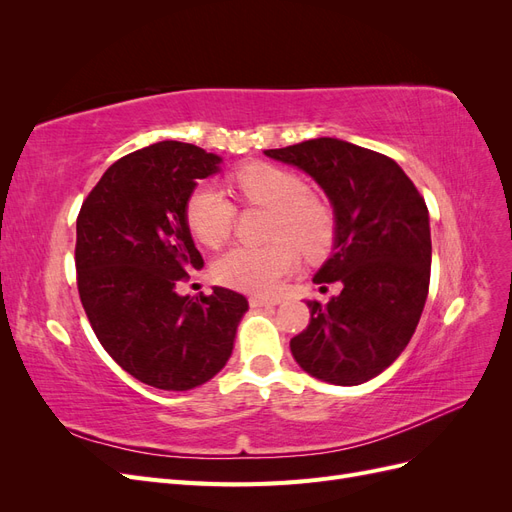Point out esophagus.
<instances>
[{
  "label": "esophagus",
  "instance_id": "obj_1",
  "mask_svg": "<svg viewBox=\"0 0 512 512\" xmlns=\"http://www.w3.org/2000/svg\"><path fill=\"white\" fill-rule=\"evenodd\" d=\"M280 303V299H267V297H250V305L252 307H273V305H277Z\"/></svg>",
  "mask_w": 512,
  "mask_h": 512
}]
</instances>
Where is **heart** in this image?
I'll return each mask as SVG.
<instances>
[{
  "instance_id": "heart-1",
  "label": "heart",
  "mask_w": 512,
  "mask_h": 512,
  "mask_svg": "<svg viewBox=\"0 0 512 512\" xmlns=\"http://www.w3.org/2000/svg\"><path fill=\"white\" fill-rule=\"evenodd\" d=\"M232 179L245 203L275 211L271 224L275 241L265 247H232L213 265V277L241 292H275L299 265L301 252L307 258H318L329 250L335 237L333 211L309 194L301 175L282 166L254 162L239 168ZM235 220V203L213 185H198L185 203V222L207 247H220L230 237Z\"/></svg>"
}]
</instances>
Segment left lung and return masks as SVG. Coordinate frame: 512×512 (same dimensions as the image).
<instances>
[{
  "label": "left lung",
  "instance_id": "1",
  "mask_svg": "<svg viewBox=\"0 0 512 512\" xmlns=\"http://www.w3.org/2000/svg\"><path fill=\"white\" fill-rule=\"evenodd\" d=\"M327 192L335 247L314 275L342 292L327 305L307 301L309 324L290 339L294 361L318 380L354 386L404 352L429 292L431 232L425 198L391 158L337 138L267 149Z\"/></svg>",
  "mask_w": 512,
  "mask_h": 512
}]
</instances>
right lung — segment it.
Returning a JSON list of instances; mask_svg holds the SVG:
<instances>
[{
	"mask_svg": "<svg viewBox=\"0 0 512 512\" xmlns=\"http://www.w3.org/2000/svg\"><path fill=\"white\" fill-rule=\"evenodd\" d=\"M222 158L162 141L108 166L76 218V286L102 348L130 376L162 391H188L226 365L247 312L239 292L179 297L203 269L185 203Z\"/></svg>",
	"mask_w": 512,
	"mask_h": 512,
	"instance_id": "add662e5",
	"label": "right lung"
}]
</instances>
